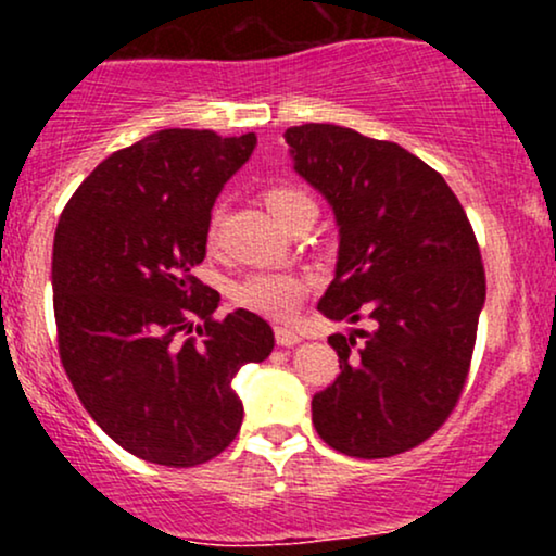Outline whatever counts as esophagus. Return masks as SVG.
Instances as JSON below:
<instances>
[{"instance_id":"34e87169","label":"esophagus","mask_w":556,"mask_h":556,"mask_svg":"<svg viewBox=\"0 0 556 556\" xmlns=\"http://www.w3.org/2000/svg\"><path fill=\"white\" fill-rule=\"evenodd\" d=\"M274 337H277V344H282V348H292V344H298L303 340V334L295 329H287V327H277L274 329Z\"/></svg>"}]
</instances>
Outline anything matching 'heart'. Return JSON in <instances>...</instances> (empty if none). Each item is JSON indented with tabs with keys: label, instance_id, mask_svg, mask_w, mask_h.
I'll return each instance as SVG.
<instances>
[{
	"label": "heart",
	"instance_id": "1",
	"mask_svg": "<svg viewBox=\"0 0 556 556\" xmlns=\"http://www.w3.org/2000/svg\"><path fill=\"white\" fill-rule=\"evenodd\" d=\"M305 203H314L308 193H303L300 188H292V185H271L266 190V206L271 208V214L277 216L279 222L290 219L292 212H298ZM216 229V216L212 222V238ZM311 290V277L300 271H277V269H261L251 271L245 277L238 279L232 285V300L242 308L253 311V314H261L266 318H292L298 314L300 303H303L305 295Z\"/></svg>",
	"mask_w": 556,
	"mask_h": 556
}]
</instances>
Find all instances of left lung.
I'll return each mask as SVG.
<instances>
[{"label":"left lung","mask_w":556,"mask_h":556,"mask_svg":"<svg viewBox=\"0 0 556 556\" xmlns=\"http://www.w3.org/2000/svg\"><path fill=\"white\" fill-rule=\"evenodd\" d=\"M285 140L340 225L318 311L376 324L329 337L340 376L314 394V426L342 455H400L450 418L468 379L486 300L473 227L444 177L392 140L318 123L287 127Z\"/></svg>","instance_id":"1"}]
</instances>
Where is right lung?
Segmentation results:
<instances>
[{
  "mask_svg": "<svg viewBox=\"0 0 556 556\" xmlns=\"http://www.w3.org/2000/svg\"><path fill=\"white\" fill-rule=\"evenodd\" d=\"M253 149L256 132L159 130L104 159L56 222L60 361L88 416L140 460L193 468L225 452L242 424L235 374L274 348L251 311L214 318L219 292L193 277L216 195Z\"/></svg>",
  "mask_w": 556,
  "mask_h": 556,
  "instance_id": "right-lung-1",
  "label": "right lung"
}]
</instances>
